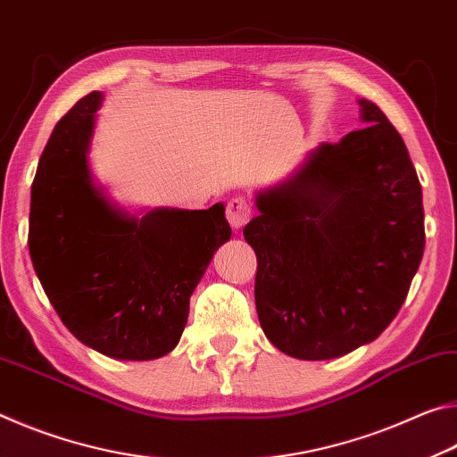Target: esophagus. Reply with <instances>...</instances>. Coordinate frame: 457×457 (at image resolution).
I'll return each mask as SVG.
<instances>
[{
	"label": "esophagus",
	"mask_w": 457,
	"mask_h": 457,
	"mask_svg": "<svg viewBox=\"0 0 457 457\" xmlns=\"http://www.w3.org/2000/svg\"><path fill=\"white\" fill-rule=\"evenodd\" d=\"M251 216H253V208L243 196H237L233 200H228L227 220L235 230H241L245 224L251 220Z\"/></svg>",
	"instance_id": "34e87169"
}]
</instances>
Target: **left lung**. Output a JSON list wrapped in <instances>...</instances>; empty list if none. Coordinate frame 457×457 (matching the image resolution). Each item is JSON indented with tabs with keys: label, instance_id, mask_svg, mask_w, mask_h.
Instances as JSON below:
<instances>
[{
	"label": "left lung",
	"instance_id": "1",
	"mask_svg": "<svg viewBox=\"0 0 457 457\" xmlns=\"http://www.w3.org/2000/svg\"><path fill=\"white\" fill-rule=\"evenodd\" d=\"M364 129L320 144L294 176L257 194L243 228L255 303L275 348L328 361L378 338L423 257V196L405 141L375 103Z\"/></svg>",
	"mask_w": 457,
	"mask_h": 457
}]
</instances>
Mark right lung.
Returning <instances> with one entry per match:
<instances>
[{
    "label": "right lung",
    "mask_w": 457,
    "mask_h": 457,
    "mask_svg": "<svg viewBox=\"0 0 457 457\" xmlns=\"http://www.w3.org/2000/svg\"><path fill=\"white\" fill-rule=\"evenodd\" d=\"M103 95L88 93L56 123L32 184L28 246L62 324L119 361L176 348L190 295L230 238L224 206L127 216L93 184L88 144Z\"/></svg>",
    "instance_id": "right-lung-1"
}]
</instances>
